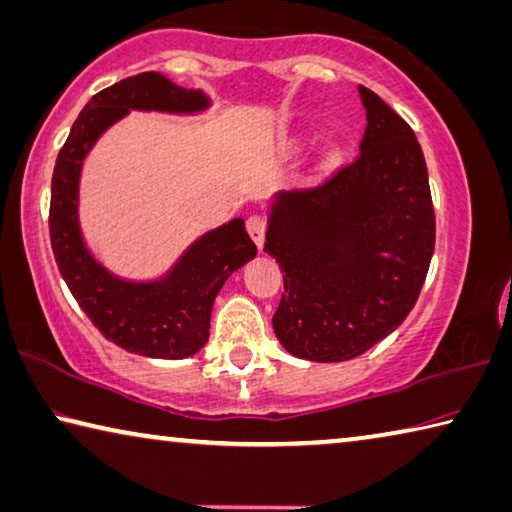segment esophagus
Listing matches in <instances>:
<instances>
[{"label": "esophagus", "instance_id": "obj_1", "mask_svg": "<svg viewBox=\"0 0 512 512\" xmlns=\"http://www.w3.org/2000/svg\"><path fill=\"white\" fill-rule=\"evenodd\" d=\"M246 230H248L250 237H253L255 246H257V248H262V246H264V237H266V221H264V218L259 216V214L248 216V221H246Z\"/></svg>", "mask_w": 512, "mask_h": 512}]
</instances>
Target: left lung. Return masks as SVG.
<instances>
[{"instance_id":"obj_1","label":"left lung","mask_w":512,"mask_h":512,"mask_svg":"<svg viewBox=\"0 0 512 512\" xmlns=\"http://www.w3.org/2000/svg\"><path fill=\"white\" fill-rule=\"evenodd\" d=\"M360 154L312 189L278 193L264 253L285 271L273 330L291 355L358 358L403 323L424 287L435 212L424 152L392 107L358 86Z\"/></svg>"}]
</instances>
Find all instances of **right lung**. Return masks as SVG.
I'll use <instances>...</instances> for the list:
<instances>
[{
  "label": "right lung",
  "mask_w": 512,
  "mask_h": 512,
  "mask_svg": "<svg viewBox=\"0 0 512 512\" xmlns=\"http://www.w3.org/2000/svg\"><path fill=\"white\" fill-rule=\"evenodd\" d=\"M207 95L173 84L159 72H141L93 95L56 157L50 200L54 259L68 289L93 326L120 348L145 358L180 360L209 339V316L225 280L257 255L243 218L207 232L180 257L166 278L120 280L88 253L79 230V173L104 129L129 109L196 113Z\"/></svg>",
  "instance_id": "right-lung-1"
}]
</instances>
